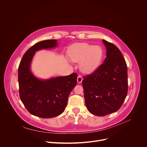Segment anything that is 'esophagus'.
I'll use <instances>...</instances> for the list:
<instances>
[{
	"mask_svg": "<svg viewBox=\"0 0 147 147\" xmlns=\"http://www.w3.org/2000/svg\"><path fill=\"white\" fill-rule=\"evenodd\" d=\"M82 80H83V78H82V76L80 75H79L78 76V78H77V82H78V83H81L82 82Z\"/></svg>",
	"mask_w": 147,
	"mask_h": 147,
	"instance_id": "esophagus-1",
	"label": "esophagus"
}]
</instances>
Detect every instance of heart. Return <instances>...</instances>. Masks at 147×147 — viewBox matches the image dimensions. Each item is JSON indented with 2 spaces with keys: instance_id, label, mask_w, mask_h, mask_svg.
Returning <instances> with one entry per match:
<instances>
[{
  "instance_id": "b5f03b06",
  "label": "heart",
  "mask_w": 147,
  "mask_h": 147,
  "mask_svg": "<svg viewBox=\"0 0 147 147\" xmlns=\"http://www.w3.org/2000/svg\"><path fill=\"white\" fill-rule=\"evenodd\" d=\"M71 60L79 63L80 69L85 73H91L99 65L103 56L100 46L87 43H79L72 46L68 51Z\"/></svg>"
}]
</instances>
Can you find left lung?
<instances>
[{
    "mask_svg": "<svg viewBox=\"0 0 147 147\" xmlns=\"http://www.w3.org/2000/svg\"><path fill=\"white\" fill-rule=\"evenodd\" d=\"M106 48L104 62L92 74L83 77L82 86L88 110L105 116L118 110L127 93V68L119 49L102 40Z\"/></svg>",
    "mask_w": 147,
    "mask_h": 147,
    "instance_id": "8db88e82",
    "label": "left lung"
}]
</instances>
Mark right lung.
<instances>
[{
	"label": "right lung",
	"instance_id": "obj_1",
	"mask_svg": "<svg viewBox=\"0 0 147 147\" xmlns=\"http://www.w3.org/2000/svg\"><path fill=\"white\" fill-rule=\"evenodd\" d=\"M57 45L56 40L36 43L25 52L18 67L20 99L30 114L41 118H53L61 114L66 107L70 92L77 83L76 73L40 80L31 72L30 64L35 52Z\"/></svg>",
	"mask_w": 147,
	"mask_h": 147
}]
</instances>
